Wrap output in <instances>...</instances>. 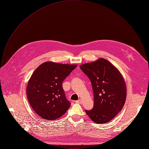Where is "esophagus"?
I'll return each instance as SVG.
<instances>
[{
    "instance_id": "1",
    "label": "esophagus",
    "mask_w": 149,
    "mask_h": 149,
    "mask_svg": "<svg viewBox=\"0 0 149 149\" xmlns=\"http://www.w3.org/2000/svg\"><path fill=\"white\" fill-rule=\"evenodd\" d=\"M76 102L81 104H82V100H81V99H80V100H78L77 101H76Z\"/></svg>"
}]
</instances>
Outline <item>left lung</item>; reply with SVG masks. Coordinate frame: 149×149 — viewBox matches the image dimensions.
Here are the masks:
<instances>
[{
    "label": "left lung",
    "mask_w": 149,
    "mask_h": 149,
    "mask_svg": "<svg viewBox=\"0 0 149 149\" xmlns=\"http://www.w3.org/2000/svg\"><path fill=\"white\" fill-rule=\"evenodd\" d=\"M79 67L91 80L93 92V107L86 110V113L96 123L109 122L120 112L126 101L127 89L122 75L102 58Z\"/></svg>",
    "instance_id": "1"
}]
</instances>
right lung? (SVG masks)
<instances>
[{
	"instance_id": "add662e5",
	"label": "right lung",
	"mask_w": 149,
	"mask_h": 149,
	"mask_svg": "<svg viewBox=\"0 0 149 149\" xmlns=\"http://www.w3.org/2000/svg\"><path fill=\"white\" fill-rule=\"evenodd\" d=\"M77 67L48 61L34 71L28 81L26 93L30 106L40 117L54 120L69 109L71 103L66 99L62 84Z\"/></svg>"
}]
</instances>
